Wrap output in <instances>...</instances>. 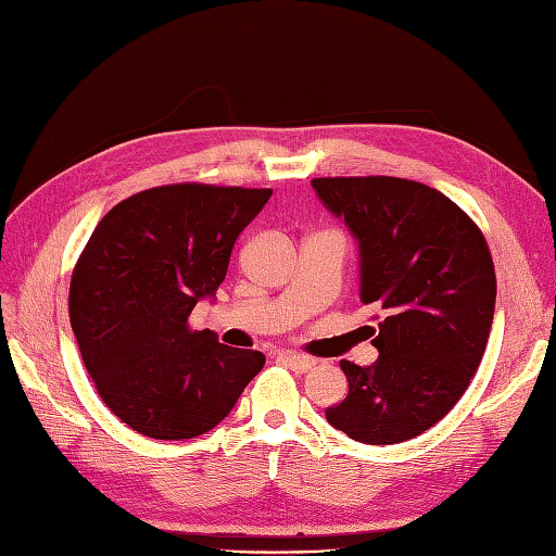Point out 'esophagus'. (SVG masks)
Here are the masks:
<instances>
[{
  "mask_svg": "<svg viewBox=\"0 0 556 556\" xmlns=\"http://www.w3.org/2000/svg\"><path fill=\"white\" fill-rule=\"evenodd\" d=\"M280 359L285 365H288L292 371L296 374H304L308 369L315 367V359L313 357H306V355H296V353H282Z\"/></svg>",
  "mask_w": 556,
  "mask_h": 556,
  "instance_id": "esophagus-1",
  "label": "esophagus"
}]
</instances>
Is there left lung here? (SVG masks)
Returning a JSON list of instances; mask_svg holds the SVG:
<instances>
[{
    "label": "left lung",
    "instance_id": "left-lung-1",
    "mask_svg": "<svg viewBox=\"0 0 556 556\" xmlns=\"http://www.w3.org/2000/svg\"><path fill=\"white\" fill-rule=\"evenodd\" d=\"M357 243L359 302L381 308L371 367L341 359L349 395L329 426L365 444H397L452 412L482 363L496 271L477 224L442 191L400 177L311 179Z\"/></svg>",
    "mask_w": 556,
    "mask_h": 556
}]
</instances>
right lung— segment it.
<instances>
[{"label":"right lung","instance_id":"add662e5","mask_svg":"<svg viewBox=\"0 0 556 556\" xmlns=\"http://www.w3.org/2000/svg\"><path fill=\"white\" fill-rule=\"evenodd\" d=\"M271 189L168 185L114 205L70 282V323L102 402L154 440H191L229 416L264 367L187 318L215 299L236 238Z\"/></svg>","mask_w":556,"mask_h":556}]
</instances>
